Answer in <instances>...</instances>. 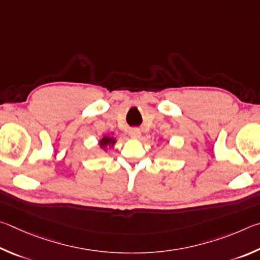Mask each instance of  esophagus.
<instances>
[{"label":"esophagus","mask_w":260,"mask_h":260,"mask_svg":"<svg viewBox=\"0 0 260 260\" xmlns=\"http://www.w3.org/2000/svg\"><path fill=\"white\" fill-rule=\"evenodd\" d=\"M140 136H142V133H140L139 129H131L130 130V137L134 139H139Z\"/></svg>","instance_id":"obj_1"}]
</instances>
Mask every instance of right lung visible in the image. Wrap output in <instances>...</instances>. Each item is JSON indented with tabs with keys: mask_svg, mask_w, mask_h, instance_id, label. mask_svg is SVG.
I'll use <instances>...</instances> for the list:
<instances>
[{
	"mask_svg": "<svg viewBox=\"0 0 260 260\" xmlns=\"http://www.w3.org/2000/svg\"><path fill=\"white\" fill-rule=\"evenodd\" d=\"M115 144H116V138H115V136H114V133H112L111 135L109 134L104 135L103 137L98 140L99 148L105 153H107L109 148H113V146Z\"/></svg>",
	"mask_w": 260,
	"mask_h": 260,
	"instance_id": "1",
	"label": "right lung"
}]
</instances>
